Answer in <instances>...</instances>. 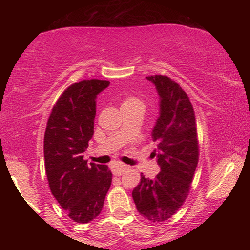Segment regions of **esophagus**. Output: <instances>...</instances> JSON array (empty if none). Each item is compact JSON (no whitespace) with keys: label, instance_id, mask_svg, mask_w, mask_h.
Here are the masks:
<instances>
[{"label":"esophagus","instance_id":"1","mask_svg":"<svg viewBox=\"0 0 250 250\" xmlns=\"http://www.w3.org/2000/svg\"><path fill=\"white\" fill-rule=\"evenodd\" d=\"M111 170H112L113 175L120 176L122 173H124L126 170V166L124 163H115L111 167Z\"/></svg>","mask_w":250,"mask_h":250}]
</instances>
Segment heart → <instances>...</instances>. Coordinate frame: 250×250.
<instances>
[{"mask_svg": "<svg viewBox=\"0 0 250 250\" xmlns=\"http://www.w3.org/2000/svg\"><path fill=\"white\" fill-rule=\"evenodd\" d=\"M143 101L135 96H126L122 99L121 108H133V107H141L143 108Z\"/></svg>", "mask_w": 250, "mask_h": 250, "instance_id": "b5f03b06", "label": "heart"}]
</instances>
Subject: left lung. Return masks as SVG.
<instances>
[{
    "instance_id": "left-lung-1",
    "label": "left lung",
    "mask_w": 250,
    "mask_h": 250,
    "mask_svg": "<svg viewBox=\"0 0 250 250\" xmlns=\"http://www.w3.org/2000/svg\"><path fill=\"white\" fill-rule=\"evenodd\" d=\"M146 78L155 84L161 97L160 117L152 132L158 143V151L152 154L158 156L161 172L153 180L141 174L132 197L143 217L161 223L184 204L198 163L200 146L195 112L186 92L167 76Z\"/></svg>"
}]
</instances>
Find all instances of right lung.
Wrapping results in <instances>:
<instances>
[{
  "mask_svg": "<svg viewBox=\"0 0 250 250\" xmlns=\"http://www.w3.org/2000/svg\"><path fill=\"white\" fill-rule=\"evenodd\" d=\"M109 83V80L84 79L70 84L54 104L45 130L49 188L67 215L80 224L100 214L112 181L107 166H88L83 155L94 135L96 96Z\"/></svg>",
  "mask_w": 250,
  "mask_h": 250,
  "instance_id": "1",
  "label": "right lung"
}]
</instances>
